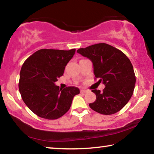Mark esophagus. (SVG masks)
<instances>
[{"label":"esophagus","mask_w":154,"mask_h":154,"mask_svg":"<svg viewBox=\"0 0 154 154\" xmlns=\"http://www.w3.org/2000/svg\"><path fill=\"white\" fill-rule=\"evenodd\" d=\"M88 92V90H84V89H82L80 90V92L81 93H83V94H85V93H87Z\"/></svg>","instance_id":"esophagus-1"}]
</instances>
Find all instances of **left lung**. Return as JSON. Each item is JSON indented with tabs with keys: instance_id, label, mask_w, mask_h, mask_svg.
Wrapping results in <instances>:
<instances>
[{
	"instance_id": "1",
	"label": "left lung",
	"mask_w": 154,
	"mask_h": 154,
	"mask_svg": "<svg viewBox=\"0 0 154 154\" xmlns=\"http://www.w3.org/2000/svg\"><path fill=\"white\" fill-rule=\"evenodd\" d=\"M92 61L98 82L105 85L103 92L93 90L96 94L90 108L103 115L114 114L126 105L133 94L136 83L133 66L122 51L106 43H98L77 51Z\"/></svg>"
}]
</instances>
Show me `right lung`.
Wrapping results in <instances>:
<instances>
[{
	"instance_id": "1",
	"label": "right lung",
	"mask_w": 154,
	"mask_h": 154,
	"mask_svg": "<svg viewBox=\"0 0 154 154\" xmlns=\"http://www.w3.org/2000/svg\"><path fill=\"white\" fill-rule=\"evenodd\" d=\"M75 53V49H42L23 64L20 74V94L28 107L40 118H60L69 110L74 96L79 94L77 87L61 90L55 84Z\"/></svg>"
}]
</instances>
